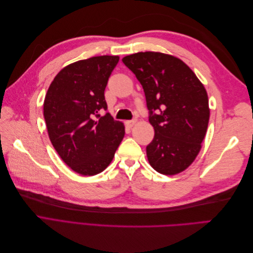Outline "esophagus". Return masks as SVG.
<instances>
[{
	"label": "esophagus",
	"mask_w": 253,
	"mask_h": 253,
	"mask_svg": "<svg viewBox=\"0 0 253 253\" xmlns=\"http://www.w3.org/2000/svg\"><path fill=\"white\" fill-rule=\"evenodd\" d=\"M136 124V120L135 119H133V120H127V121H126V125L128 126V127H132L134 125Z\"/></svg>",
	"instance_id": "esophagus-1"
}]
</instances>
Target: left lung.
Here are the masks:
<instances>
[{"instance_id":"obj_1","label":"left lung","mask_w":253,"mask_h":253,"mask_svg":"<svg viewBox=\"0 0 253 253\" xmlns=\"http://www.w3.org/2000/svg\"><path fill=\"white\" fill-rule=\"evenodd\" d=\"M142 85L154 138L147 145L153 169L175 175L194 162L210 117L208 95L196 75L178 58L137 52L122 59Z\"/></svg>"}]
</instances>
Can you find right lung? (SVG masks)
Instances as JSON below:
<instances>
[{
  "label": "right lung",
  "instance_id": "obj_1",
  "mask_svg": "<svg viewBox=\"0 0 253 253\" xmlns=\"http://www.w3.org/2000/svg\"><path fill=\"white\" fill-rule=\"evenodd\" d=\"M119 61L99 56L67 65L51 82L44 100L49 139L63 162L84 176L101 173L114 158L125 126L108 110L104 89Z\"/></svg>",
  "mask_w": 253,
  "mask_h": 253
}]
</instances>
